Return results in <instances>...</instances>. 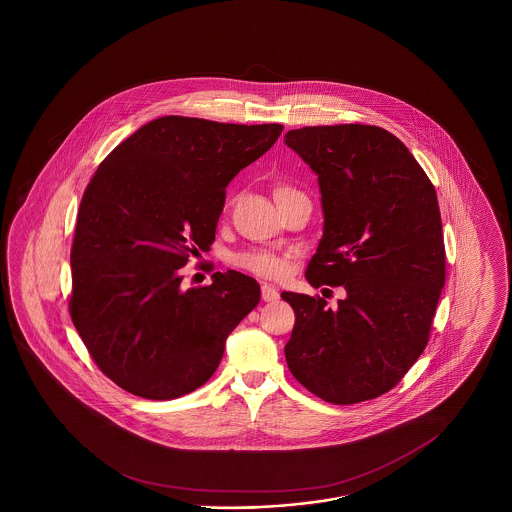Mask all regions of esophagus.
I'll use <instances>...</instances> for the list:
<instances>
[{
  "instance_id": "34e87169",
  "label": "esophagus",
  "mask_w": 512,
  "mask_h": 512,
  "mask_svg": "<svg viewBox=\"0 0 512 512\" xmlns=\"http://www.w3.org/2000/svg\"><path fill=\"white\" fill-rule=\"evenodd\" d=\"M261 296H263L264 302H274V300H278L279 298L278 289H276L274 285L263 283V285H261Z\"/></svg>"
}]
</instances>
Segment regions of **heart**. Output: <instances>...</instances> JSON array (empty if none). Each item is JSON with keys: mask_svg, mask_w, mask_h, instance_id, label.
Masks as SVG:
<instances>
[{"mask_svg": "<svg viewBox=\"0 0 512 512\" xmlns=\"http://www.w3.org/2000/svg\"><path fill=\"white\" fill-rule=\"evenodd\" d=\"M285 191H291V187H276L274 195L285 193ZM233 263L236 264L238 268L248 270V272L255 274V276L276 279L281 278V276L287 272L289 255H283V253L272 251V249H248V251L238 253V255L234 257Z\"/></svg>", "mask_w": 512, "mask_h": 512, "instance_id": "b5f03b06", "label": "heart"}]
</instances>
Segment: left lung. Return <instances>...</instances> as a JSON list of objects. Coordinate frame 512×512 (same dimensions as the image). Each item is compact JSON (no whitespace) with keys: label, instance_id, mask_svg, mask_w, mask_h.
<instances>
[{"label":"left lung","instance_id":"1","mask_svg":"<svg viewBox=\"0 0 512 512\" xmlns=\"http://www.w3.org/2000/svg\"><path fill=\"white\" fill-rule=\"evenodd\" d=\"M285 144L319 176L325 233L306 268L321 296L281 293L295 310L291 373L328 403L366 402L396 387L430 340L447 255L434 184L377 125L291 129Z\"/></svg>","mask_w":512,"mask_h":512}]
</instances>
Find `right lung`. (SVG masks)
<instances>
[{
    "mask_svg": "<svg viewBox=\"0 0 512 512\" xmlns=\"http://www.w3.org/2000/svg\"><path fill=\"white\" fill-rule=\"evenodd\" d=\"M281 131L163 116L118 144L93 174L71 248L69 313L118 387L172 400L216 372L227 336L259 304L261 289L234 270L182 289V266L214 244L229 182Z\"/></svg>",
    "mask_w": 512,
    "mask_h": 512,
    "instance_id": "add662e5",
    "label": "right lung"
}]
</instances>
